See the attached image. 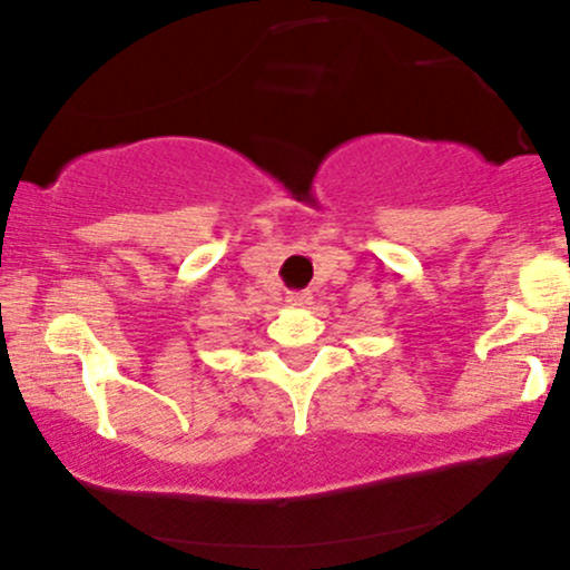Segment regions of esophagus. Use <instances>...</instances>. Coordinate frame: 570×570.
Instances as JSON below:
<instances>
[{
    "instance_id": "1",
    "label": "esophagus",
    "mask_w": 570,
    "mask_h": 570,
    "mask_svg": "<svg viewBox=\"0 0 570 570\" xmlns=\"http://www.w3.org/2000/svg\"><path fill=\"white\" fill-rule=\"evenodd\" d=\"M286 303L294 305V307H303L307 303V294L305 292H289V294H286Z\"/></svg>"
}]
</instances>
